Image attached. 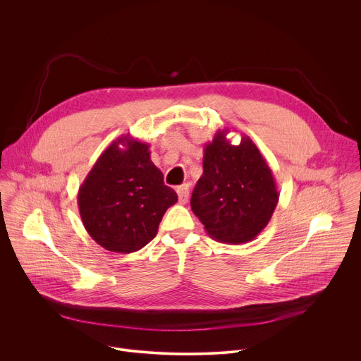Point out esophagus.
Returning a JSON list of instances; mask_svg holds the SVG:
<instances>
[{"mask_svg": "<svg viewBox=\"0 0 361 361\" xmlns=\"http://www.w3.org/2000/svg\"><path fill=\"white\" fill-rule=\"evenodd\" d=\"M177 194H178V200L180 202H185L188 200V194H190V185L188 184H181L177 187Z\"/></svg>", "mask_w": 361, "mask_h": 361, "instance_id": "obj_1", "label": "esophagus"}]
</instances>
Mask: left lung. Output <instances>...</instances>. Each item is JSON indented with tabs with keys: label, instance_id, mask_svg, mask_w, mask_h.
Masks as SVG:
<instances>
[{
	"label": "left lung",
	"instance_id": "8db88e82",
	"mask_svg": "<svg viewBox=\"0 0 361 361\" xmlns=\"http://www.w3.org/2000/svg\"><path fill=\"white\" fill-rule=\"evenodd\" d=\"M217 131L204 145L202 176L191 195L192 213L207 234L230 244L248 243L269 224L279 202L273 173L247 135L238 145Z\"/></svg>",
	"mask_w": 361,
	"mask_h": 361
}]
</instances>
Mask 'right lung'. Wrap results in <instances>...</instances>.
<instances>
[{
	"label": "right lung",
	"instance_id": "1",
	"mask_svg": "<svg viewBox=\"0 0 361 361\" xmlns=\"http://www.w3.org/2000/svg\"><path fill=\"white\" fill-rule=\"evenodd\" d=\"M78 210L87 233L114 252H134L159 231L178 200L149 159V145L128 134L113 141L78 190Z\"/></svg>",
	"mask_w": 361,
	"mask_h": 361
}]
</instances>
